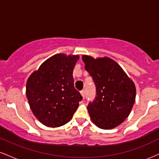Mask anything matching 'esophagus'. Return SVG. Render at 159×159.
Instances as JSON below:
<instances>
[{
  "instance_id": "1",
  "label": "esophagus",
  "mask_w": 159,
  "mask_h": 159,
  "mask_svg": "<svg viewBox=\"0 0 159 159\" xmlns=\"http://www.w3.org/2000/svg\"><path fill=\"white\" fill-rule=\"evenodd\" d=\"M81 96H83V98H84V95H85V91L84 90H81Z\"/></svg>"
}]
</instances>
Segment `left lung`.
Instances as JSON below:
<instances>
[{"label":"left lung","mask_w":159,"mask_h":159,"mask_svg":"<svg viewBox=\"0 0 159 159\" xmlns=\"http://www.w3.org/2000/svg\"><path fill=\"white\" fill-rule=\"evenodd\" d=\"M82 61L96 86V96L87 106L91 120L101 129H114L130 114L135 101V86L110 58L95 60L84 55Z\"/></svg>","instance_id":"1"}]
</instances>
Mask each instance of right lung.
Returning a JSON list of instances; mask_svg holds the SVG:
<instances>
[{
  "label": "right lung",
  "instance_id": "1",
  "mask_svg": "<svg viewBox=\"0 0 159 159\" xmlns=\"http://www.w3.org/2000/svg\"><path fill=\"white\" fill-rule=\"evenodd\" d=\"M78 59V55L55 54L27 80L29 105L36 117L46 126L59 127L70 121L83 98L75 88L72 76Z\"/></svg>",
  "mask_w": 159,
  "mask_h": 159
}]
</instances>
